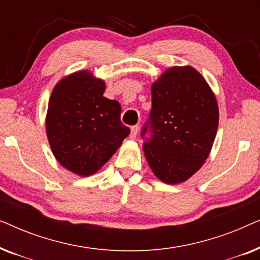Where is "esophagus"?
<instances>
[{
    "label": "esophagus",
    "mask_w": 260,
    "mask_h": 260,
    "mask_svg": "<svg viewBox=\"0 0 260 260\" xmlns=\"http://www.w3.org/2000/svg\"><path fill=\"white\" fill-rule=\"evenodd\" d=\"M138 131H140V126H138V125H134L133 127H131L130 137H131V138H136Z\"/></svg>",
    "instance_id": "obj_1"
}]
</instances>
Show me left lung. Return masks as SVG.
Instances as JSON below:
<instances>
[{"label":"left lung","mask_w":260,"mask_h":260,"mask_svg":"<svg viewBox=\"0 0 260 260\" xmlns=\"http://www.w3.org/2000/svg\"><path fill=\"white\" fill-rule=\"evenodd\" d=\"M151 111L141 131L156 176L175 184L189 179L208 157L219 123L218 103L193 67H172L152 84Z\"/></svg>","instance_id":"1"}]
</instances>
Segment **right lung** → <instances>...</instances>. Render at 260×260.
I'll use <instances>...</instances> for the list:
<instances>
[{
  "mask_svg": "<svg viewBox=\"0 0 260 260\" xmlns=\"http://www.w3.org/2000/svg\"><path fill=\"white\" fill-rule=\"evenodd\" d=\"M104 91V81L80 71L60 80L49 99L46 131L52 151L77 175L101 169L130 134L120 120V104Z\"/></svg>",
  "mask_w": 260,
  "mask_h": 260,
  "instance_id": "obj_1",
  "label": "right lung"
}]
</instances>
